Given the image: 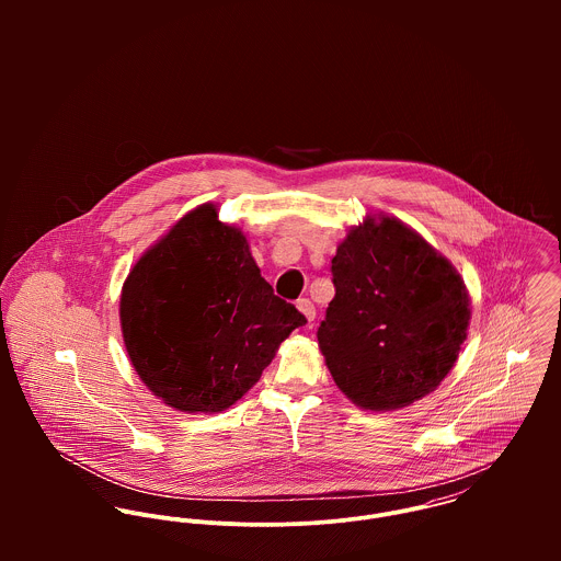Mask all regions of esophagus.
Here are the masks:
<instances>
[{
  "label": "esophagus",
  "mask_w": 561,
  "mask_h": 561,
  "mask_svg": "<svg viewBox=\"0 0 561 561\" xmlns=\"http://www.w3.org/2000/svg\"><path fill=\"white\" fill-rule=\"evenodd\" d=\"M296 307H298V311H300V313L307 318L309 323L316 320V307H313V302H311L309 298H300V300L296 302Z\"/></svg>",
  "instance_id": "34e87169"
}]
</instances>
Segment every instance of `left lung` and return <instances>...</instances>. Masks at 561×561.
Wrapping results in <instances>:
<instances>
[{
	"label": "left lung",
	"instance_id": "obj_1",
	"mask_svg": "<svg viewBox=\"0 0 561 561\" xmlns=\"http://www.w3.org/2000/svg\"><path fill=\"white\" fill-rule=\"evenodd\" d=\"M318 330L334 385L365 410L432 393L458 360L471 300L458 270L398 218L367 216L332 259Z\"/></svg>",
	"mask_w": 561,
	"mask_h": 561
}]
</instances>
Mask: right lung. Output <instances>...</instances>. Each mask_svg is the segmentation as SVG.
Wrapping results in <instances>:
<instances>
[{"instance_id": "1", "label": "right lung", "mask_w": 561, "mask_h": 561, "mask_svg": "<svg viewBox=\"0 0 561 561\" xmlns=\"http://www.w3.org/2000/svg\"><path fill=\"white\" fill-rule=\"evenodd\" d=\"M307 318L274 296L245 236L205 203L131 267L121 294L123 341L140 380L181 412L243 398Z\"/></svg>"}]
</instances>
